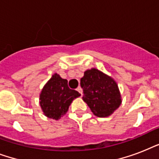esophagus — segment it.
<instances>
[{
    "label": "esophagus",
    "mask_w": 159,
    "mask_h": 159,
    "mask_svg": "<svg viewBox=\"0 0 159 159\" xmlns=\"http://www.w3.org/2000/svg\"><path fill=\"white\" fill-rule=\"evenodd\" d=\"M77 92H79V93H80V94H81V95L82 94V88H81V87H77Z\"/></svg>",
    "instance_id": "obj_1"
}]
</instances>
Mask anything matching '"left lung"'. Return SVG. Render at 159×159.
<instances>
[{"mask_svg": "<svg viewBox=\"0 0 159 159\" xmlns=\"http://www.w3.org/2000/svg\"><path fill=\"white\" fill-rule=\"evenodd\" d=\"M81 87L84 94L82 100L97 117H108L121 105L120 92L116 82L97 68L85 71Z\"/></svg>", "mask_w": 159, "mask_h": 159, "instance_id": "1", "label": "left lung"}]
</instances>
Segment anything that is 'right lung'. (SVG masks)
<instances>
[{"label":"right lung","instance_id":"right-lung-1","mask_svg":"<svg viewBox=\"0 0 159 159\" xmlns=\"http://www.w3.org/2000/svg\"><path fill=\"white\" fill-rule=\"evenodd\" d=\"M80 96L79 92L68 87L67 80L54 73L41 90L39 105L44 116L57 120L67 113L72 101Z\"/></svg>","mask_w":159,"mask_h":159}]
</instances>
